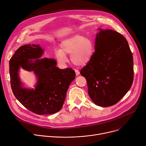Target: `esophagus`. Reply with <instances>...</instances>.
I'll return each mask as SVG.
<instances>
[{
    "label": "esophagus",
    "instance_id": "1",
    "mask_svg": "<svg viewBox=\"0 0 146 146\" xmlns=\"http://www.w3.org/2000/svg\"><path fill=\"white\" fill-rule=\"evenodd\" d=\"M75 74H76V76L79 75V71L78 70H75Z\"/></svg>",
    "mask_w": 146,
    "mask_h": 146
}]
</instances>
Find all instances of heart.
I'll return each instance as SVG.
<instances>
[{
  "mask_svg": "<svg viewBox=\"0 0 146 146\" xmlns=\"http://www.w3.org/2000/svg\"><path fill=\"white\" fill-rule=\"evenodd\" d=\"M61 49L54 51V56L57 61L64 64L67 62L66 54H70L71 62L78 66H85L92 58L95 47L93 41L84 36L76 35L62 41L60 44Z\"/></svg>",
  "mask_w": 146,
  "mask_h": 146,
  "instance_id": "b5f03b06",
  "label": "heart"
}]
</instances>
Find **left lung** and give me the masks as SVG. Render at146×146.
<instances>
[{"label": "left lung", "mask_w": 146, "mask_h": 146, "mask_svg": "<svg viewBox=\"0 0 146 146\" xmlns=\"http://www.w3.org/2000/svg\"><path fill=\"white\" fill-rule=\"evenodd\" d=\"M99 30L94 55L80 73L86 78L94 104L109 107L117 103L131 88L133 60L122 35L111 29Z\"/></svg>", "instance_id": "obj_1"}]
</instances>
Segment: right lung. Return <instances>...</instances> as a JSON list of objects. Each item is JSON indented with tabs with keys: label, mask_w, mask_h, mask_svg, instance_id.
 Returning a JSON list of instances; mask_svg holds the SVG:
<instances>
[{
	"label": "right lung",
	"mask_w": 146,
	"mask_h": 146,
	"mask_svg": "<svg viewBox=\"0 0 146 146\" xmlns=\"http://www.w3.org/2000/svg\"><path fill=\"white\" fill-rule=\"evenodd\" d=\"M43 53L38 44L19 47L9 62L10 84L14 96L25 108L38 115H48L62 108L75 72L71 68H57L54 59H39ZM29 59L36 60L33 62ZM20 68L35 71L38 78L35 90L22 87L18 73Z\"/></svg>",
	"instance_id": "1"
}]
</instances>
